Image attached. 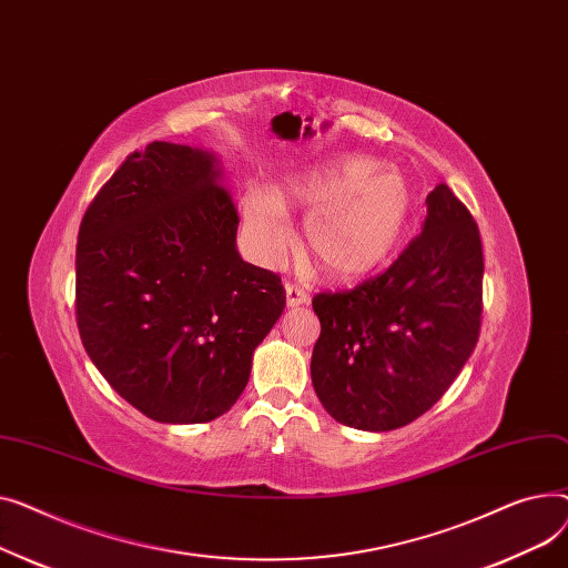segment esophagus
<instances>
[{
  "label": "esophagus",
  "instance_id": "34e87169",
  "mask_svg": "<svg viewBox=\"0 0 568 568\" xmlns=\"http://www.w3.org/2000/svg\"><path fill=\"white\" fill-rule=\"evenodd\" d=\"M286 303H288V307L305 305V303H310V293L303 286L288 282L286 284Z\"/></svg>",
  "mask_w": 568,
  "mask_h": 568
}]
</instances>
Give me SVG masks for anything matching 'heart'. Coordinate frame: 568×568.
I'll list each match as a JSON object with an SVG mask.
<instances>
[{
  "label": "heart",
  "mask_w": 568,
  "mask_h": 568,
  "mask_svg": "<svg viewBox=\"0 0 568 568\" xmlns=\"http://www.w3.org/2000/svg\"><path fill=\"white\" fill-rule=\"evenodd\" d=\"M284 204L310 211L303 241L335 280L372 273L402 239L413 211L408 179L378 160L346 155L288 181L277 196L252 187L243 199L247 236L258 258L280 263L293 243Z\"/></svg>",
  "instance_id": "obj_1"
}]
</instances>
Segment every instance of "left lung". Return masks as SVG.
Returning <instances> with one entry per match:
<instances>
[{
	"label": "left lung",
	"instance_id": "obj_1",
	"mask_svg": "<svg viewBox=\"0 0 568 568\" xmlns=\"http://www.w3.org/2000/svg\"><path fill=\"white\" fill-rule=\"evenodd\" d=\"M481 282L479 226L440 183L422 233L387 271L314 295L312 383L323 408L353 428L392 430L438 404L477 346Z\"/></svg>",
	"mask_w": 568,
	"mask_h": 568
}]
</instances>
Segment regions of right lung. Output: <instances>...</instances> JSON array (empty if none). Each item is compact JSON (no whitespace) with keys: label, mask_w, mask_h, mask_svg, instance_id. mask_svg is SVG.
I'll return each mask as SVG.
<instances>
[{"label":"right lung","mask_w":568,"mask_h":568,"mask_svg":"<svg viewBox=\"0 0 568 568\" xmlns=\"http://www.w3.org/2000/svg\"><path fill=\"white\" fill-rule=\"evenodd\" d=\"M239 211L206 151L151 142L89 204L75 321L98 372L164 424L224 415L284 312L277 273L241 258Z\"/></svg>","instance_id":"add662e5"}]
</instances>
